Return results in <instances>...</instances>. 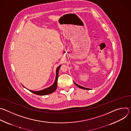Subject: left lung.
Returning <instances> with one entry per match:
<instances>
[{"label": "left lung", "instance_id": "1", "mask_svg": "<svg viewBox=\"0 0 131 131\" xmlns=\"http://www.w3.org/2000/svg\"><path fill=\"white\" fill-rule=\"evenodd\" d=\"M74 84H75L76 85V86H77L78 87H79V88H81V89H84V90H92V89H89V88H84V87H83V86H81V85H78V84H77L76 83H75L74 82Z\"/></svg>", "mask_w": 131, "mask_h": 131}]
</instances>
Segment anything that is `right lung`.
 <instances>
[{
  "label": "right lung",
  "instance_id": "add662e5",
  "mask_svg": "<svg viewBox=\"0 0 131 131\" xmlns=\"http://www.w3.org/2000/svg\"><path fill=\"white\" fill-rule=\"evenodd\" d=\"M61 66V65L59 66L58 67V68H57V70H56V77H55V81H54V83L51 86H50L47 88H46L45 89H43L42 90L37 91H34L29 90H28L29 91H30L31 92L34 93V94H35L36 95H46L51 94L52 93L54 92L57 88V84H58L57 82H58V77H59V69ZM23 86H24L23 85ZM24 88H25V87H24Z\"/></svg>",
  "mask_w": 131,
  "mask_h": 131
}]
</instances>
